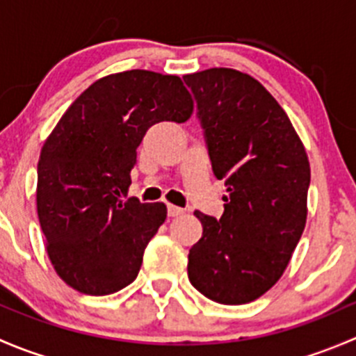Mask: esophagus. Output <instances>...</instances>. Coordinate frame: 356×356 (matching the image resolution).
Returning <instances> with one entry per match:
<instances>
[{
    "instance_id": "obj_1",
    "label": "esophagus",
    "mask_w": 356,
    "mask_h": 356,
    "mask_svg": "<svg viewBox=\"0 0 356 356\" xmlns=\"http://www.w3.org/2000/svg\"><path fill=\"white\" fill-rule=\"evenodd\" d=\"M167 213H168V217H179V215L184 213V210L179 207H175V204H167Z\"/></svg>"
}]
</instances>
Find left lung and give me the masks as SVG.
Returning a JSON list of instances; mask_svg holds the SVG:
<instances>
[{
  "instance_id": "1",
  "label": "left lung",
  "mask_w": 356,
  "mask_h": 356,
  "mask_svg": "<svg viewBox=\"0 0 356 356\" xmlns=\"http://www.w3.org/2000/svg\"><path fill=\"white\" fill-rule=\"evenodd\" d=\"M182 79L211 170L227 188L218 220L195 211L203 236L189 250V281L217 303H250L279 281L303 234L310 163L286 111L257 79L232 68Z\"/></svg>"
}]
</instances>
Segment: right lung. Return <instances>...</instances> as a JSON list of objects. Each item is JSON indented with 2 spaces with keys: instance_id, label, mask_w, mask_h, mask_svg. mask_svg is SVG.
<instances>
[{
  "instance_id": "obj_1",
  "label": "right lung",
  "mask_w": 356,
  "mask_h": 356,
  "mask_svg": "<svg viewBox=\"0 0 356 356\" xmlns=\"http://www.w3.org/2000/svg\"><path fill=\"white\" fill-rule=\"evenodd\" d=\"M191 113L177 75L127 70L89 86L60 118L39 156L38 215L49 260L70 288L105 296L138 277L167 207L124 200L136 149L152 125Z\"/></svg>"
}]
</instances>
